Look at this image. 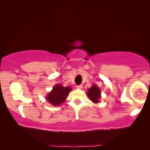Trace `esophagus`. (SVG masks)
<instances>
[{"label":"esophagus","mask_w":150,"mask_h":150,"mask_svg":"<svg viewBox=\"0 0 150 150\" xmlns=\"http://www.w3.org/2000/svg\"><path fill=\"white\" fill-rule=\"evenodd\" d=\"M77 87L78 89H81V88H83V85H77Z\"/></svg>","instance_id":"34e87169"}]
</instances>
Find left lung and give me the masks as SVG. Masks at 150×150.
Listing matches in <instances>:
<instances>
[{
    "label": "left lung",
    "mask_w": 150,
    "mask_h": 150,
    "mask_svg": "<svg viewBox=\"0 0 150 150\" xmlns=\"http://www.w3.org/2000/svg\"><path fill=\"white\" fill-rule=\"evenodd\" d=\"M87 96L92 100V102L95 103H98L99 102V98H100V91L96 85H93L91 88H88Z\"/></svg>",
    "instance_id": "1"
}]
</instances>
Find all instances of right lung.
I'll use <instances>...</instances> for the list:
<instances>
[{"instance_id": "add662e5", "label": "right lung", "mask_w": 150, "mask_h": 150, "mask_svg": "<svg viewBox=\"0 0 150 150\" xmlns=\"http://www.w3.org/2000/svg\"><path fill=\"white\" fill-rule=\"evenodd\" d=\"M71 90V87H64L62 85L57 84L54 86L52 91L49 93L45 98L51 105L59 106L65 102L66 98Z\"/></svg>"}]
</instances>
